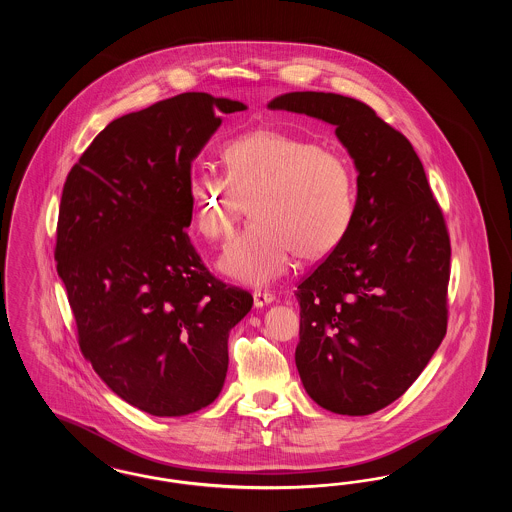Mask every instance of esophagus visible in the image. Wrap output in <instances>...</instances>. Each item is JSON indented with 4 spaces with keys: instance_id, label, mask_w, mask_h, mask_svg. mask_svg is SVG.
<instances>
[{
    "instance_id": "obj_1",
    "label": "esophagus",
    "mask_w": 512,
    "mask_h": 512,
    "mask_svg": "<svg viewBox=\"0 0 512 512\" xmlns=\"http://www.w3.org/2000/svg\"><path fill=\"white\" fill-rule=\"evenodd\" d=\"M274 301V295L270 292H255L253 293V303H255V307L257 309H261V307H265V305H270Z\"/></svg>"
}]
</instances>
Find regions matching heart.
<instances>
[{
    "label": "heart",
    "instance_id": "1",
    "mask_svg": "<svg viewBox=\"0 0 512 512\" xmlns=\"http://www.w3.org/2000/svg\"><path fill=\"white\" fill-rule=\"evenodd\" d=\"M226 176L190 180L195 226L211 242L228 238L249 207L253 224L220 257L226 276L267 286L295 255L315 263L345 240L355 213L349 161L340 151L276 130H257L222 151Z\"/></svg>",
    "mask_w": 512,
    "mask_h": 512
}]
</instances>
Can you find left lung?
I'll use <instances>...</instances> for the list:
<instances>
[{
	"label": "left lung",
	"instance_id": "8db88e82",
	"mask_svg": "<svg viewBox=\"0 0 512 512\" xmlns=\"http://www.w3.org/2000/svg\"><path fill=\"white\" fill-rule=\"evenodd\" d=\"M268 107L336 126L359 172L345 240L295 292V365L322 409L376 413L411 388L447 332L445 220L411 142L363 101L290 92Z\"/></svg>",
	"mask_w": 512,
	"mask_h": 512
}]
</instances>
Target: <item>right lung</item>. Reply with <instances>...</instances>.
<instances>
[{
    "mask_svg": "<svg viewBox=\"0 0 512 512\" xmlns=\"http://www.w3.org/2000/svg\"><path fill=\"white\" fill-rule=\"evenodd\" d=\"M242 101L188 92L109 122L63 186L55 261L99 378L153 416L211 405L253 297L197 255L192 161Z\"/></svg>",
    "mask_w": 512,
    "mask_h": 512,
    "instance_id": "obj_1",
    "label": "right lung"
}]
</instances>
